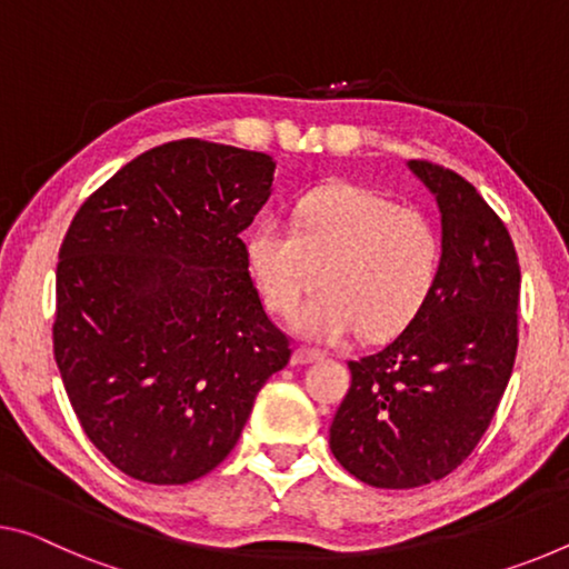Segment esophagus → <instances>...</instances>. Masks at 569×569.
Listing matches in <instances>:
<instances>
[{
    "label": "esophagus",
    "mask_w": 569,
    "mask_h": 569,
    "mask_svg": "<svg viewBox=\"0 0 569 569\" xmlns=\"http://www.w3.org/2000/svg\"><path fill=\"white\" fill-rule=\"evenodd\" d=\"M320 358H322V353H320V351H312V348H295L292 363H295V366H302V363L320 361Z\"/></svg>",
    "instance_id": "obj_1"
}]
</instances>
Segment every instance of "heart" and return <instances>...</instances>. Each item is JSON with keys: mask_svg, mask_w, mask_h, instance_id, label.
Masks as SVG:
<instances>
[{"mask_svg": "<svg viewBox=\"0 0 569 569\" xmlns=\"http://www.w3.org/2000/svg\"><path fill=\"white\" fill-rule=\"evenodd\" d=\"M437 226L417 208L358 186H326L297 200L292 226L261 221L247 233V264L261 300L290 315L300 336L333 343L361 328L387 338L407 328L440 274Z\"/></svg>", "mask_w": 569, "mask_h": 569, "instance_id": "obj_1", "label": "heart"}]
</instances>
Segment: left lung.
<instances>
[{
  "instance_id": "left-lung-1",
  "label": "left lung",
  "mask_w": 569,
  "mask_h": 569,
  "mask_svg": "<svg viewBox=\"0 0 569 569\" xmlns=\"http://www.w3.org/2000/svg\"><path fill=\"white\" fill-rule=\"evenodd\" d=\"M437 198L442 261L422 312L376 353L348 361L351 389L330 450L376 488L452 473L488 430L519 346L521 269L501 218L458 172L409 162Z\"/></svg>"
}]
</instances>
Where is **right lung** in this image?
Instances as JSON below:
<instances>
[{"mask_svg": "<svg viewBox=\"0 0 569 569\" xmlns=\"http://www.w3.org/2000/svg\"><path fill=\"white\" fill-rule=\"evenodd\" d=\"M272 180L264 152L178 139L124 164L73 216L52 351L83 432L129 478L211 473L290 361L241 241Z\"/></svg>", "mask_w": 569, "mask_h": 569, "instance_id": "obj_1", "label": "right lung"}]
</instances>
